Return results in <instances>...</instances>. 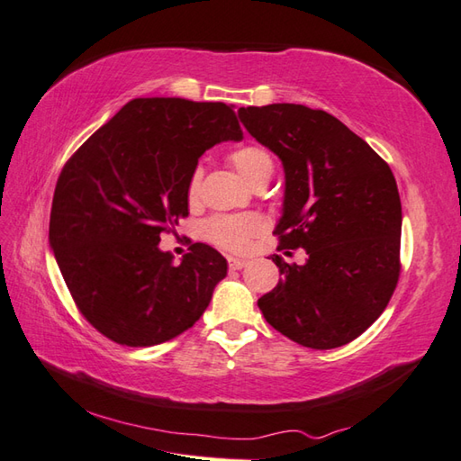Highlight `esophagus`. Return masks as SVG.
<instances>
[{
	"label": "esophagus",
	"mask_w": 461,
	"mask_h": 461,
	"mask_svg": "<svg viewBox=\"0 0 461 461\" xmlns=\"http://www.w3.org/2000/svg\"><path fill=\"white\" fill-rule=\"evenodd\" d=\"M246 266H248V261H243V259H230V269L231 271H240Z\"/></svg>",
	"instance_id": "esophagus-1"
}]
</instances>
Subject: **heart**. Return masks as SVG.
<instances>
[{"label":"heart","instance_id":"obj_1","mask_svg":"<svg viewBox=\"0 0 461 461\" xmlns=\"http://www.w3.org/2000/svg\"><path fill=\"white\" fill-rule=\"evenodd\" d=\"M230 162L238 170L243 180L256 184L259 180L271 178L273 160L266 149L258 144H246L230 154ZM202 170L194 168L188 180V200L195 202L200 195ZM266 231V221L258 213L240 215H215L203 223V236L215 246L228 251H246L253 238Z\"/></svg>","mask_w":461,"mask_h":461}]
</instances>
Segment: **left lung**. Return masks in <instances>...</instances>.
I'll use <instances>...</instances> for the list:
<instances>
[{
	"label": "left lung",
	"instance_id": "8db88e82",
	"mask_svg": "<svg viewBox=\"0 0 461 461\" xmlns=\"http://www.w3.org/2000/svg\"><path fill=\"white\" fill-rule=\"evenodd\" d=\"M238 114L285 172L273 231L279 249L307 251L303 266L271 258L283 277L258 301L263 317L303 347L347 345L382 315L398 283L402 205L394 174L325 111L277 103Z\"/></svg>",
	"mask_w": 461,
	"mask_h": 461
}]
</instances>
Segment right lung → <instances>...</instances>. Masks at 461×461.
I'll return each mask as SVG.
<instances>
[{"label":"right lung","instance_id":"right-lung-1","mask_svg":"<svg viewBox=\"0 0 461 461\" xmlns=\"http://www.w3.org/2000/svg\"><path fill=\"white\" fill-rule=\"evenodd\" d=\"M243 132L231 106L174 96L132 99L59 176L49 246L91 325L119 345L154 347L208 309L228 261L205 243L174 263L160 233L188 215L200 156Z\"/></svg>","mask_w":461,"mask_h":461}]
</instances>
